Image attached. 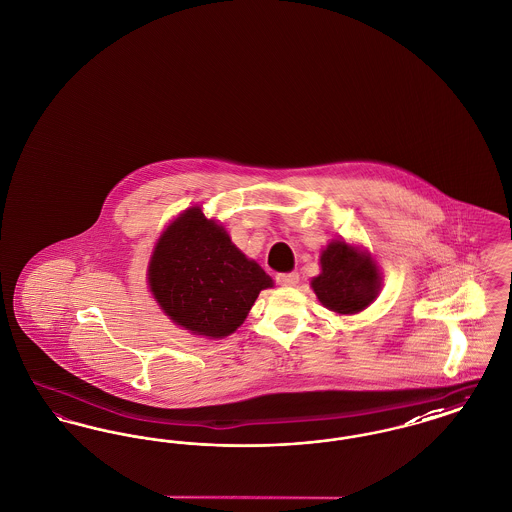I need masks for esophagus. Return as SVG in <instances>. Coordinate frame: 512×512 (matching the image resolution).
<instances>
[{
  "label": "esophagus",
  "mask_w": 512,
  "mask_h": 512,
  "mask_svg": "<svg viewBox=\"0 0 512 512\" xmlns=\"http://www.w3.org/2000/svg\"><path fill=\"white\" fill-rule=\"evenodd\" d=\"M276 282L280 286H295L299 282V274L297 272H286V274H278Z\"/></svg>",
  "instance_id": "obj_1"
}]
</instances>
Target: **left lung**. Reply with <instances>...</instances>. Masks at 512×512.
I'll return each mask as SVG.
<instances>
[{"instance_id": "1", "label": "left lung", "mask_w": 512, "mask_h": 512, "mask_svg": "<svg viewBox=\"0 0 512 512\" xmlns=\"http://www.w3.org/2000/svg\"><path fill=\"white\" fill-rule=\"evenodd\" d=\"M320 274L311 280L318 301L338 315H355L380 293L382 276L370 253L334 240L320 255Z\"/></svg>"}]
</instances>
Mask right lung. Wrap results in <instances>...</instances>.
<instances>
[{
  "label": "right lung",
  "instance_id": "obj_1",
  "mask_svg": "<svg viewBox=\"0 0 512 512\" xmlns=\"http://www.w3.org/2000/svg\"><path fill=\"white\" fill-rule=\"evenodd\" d=\"M147 282L174 324L197 336L226 338L244 324L272 278L232 244L226 230L190 207L153 249Z\"/></svg>",
  "mask_w": 512,
  "mask_h": 512
}]
</instances>
